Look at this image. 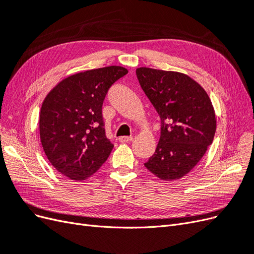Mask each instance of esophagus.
<instances>
[{
  "mask_svg": "<svg viewBox=\"0 0 254 254\" xmlns=\"http://www.w3.org/2000/svg\"><path fill=\"white\" fill-rule=\"evenodd\" d=\"M133 140L132 136H120L119 141L122 143H129Z\"/></svg>",
  "mask_w": 254,
  "mask_h": 254,
  "instance_id": "1",
  "label": "esophagus"
}]
</instances>
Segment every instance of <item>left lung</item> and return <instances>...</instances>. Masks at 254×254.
Segmentation results:
<instances>
[{
  "label": "left lung",
  "mask_w": 254,
  "mask_h": 254,
  "mask_svg": "<svg viewBox=\"0 0 254 254\" xmlns=\"http://www.w3.org/2000/svg\"><path fill=\"white\" fill-rule=\"evenodd\" d=\"M144 93L161 119V136L145 167L162 180L186 176L212 144L216 119L210 97L188 75L136 68Z\"/></svg>",
  "instance_id": "1"
}]
</instances>
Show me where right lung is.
<instances>
[{"label": "right lung", "instance_id": "obj_1", "mask_svg": "<svg viewBox=\"0 0 254 254\" xmlns=\"http://www.w3.org/2000/svg\"><path fill=\"white\" fill-rule=\"evenodd\" d=\"M128 73L107 66L68 76L45 97L39 128L52 165L72 180H84L108 159L113 144L106 135L103 103L112 84Z\"/></svg>", "mask_w": 254, "mask_h": 254}]
</instances>
